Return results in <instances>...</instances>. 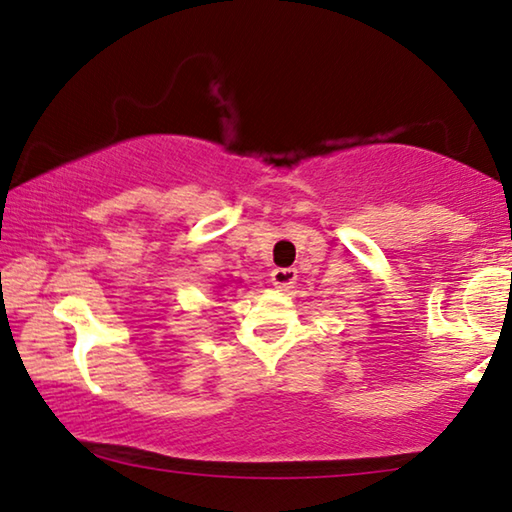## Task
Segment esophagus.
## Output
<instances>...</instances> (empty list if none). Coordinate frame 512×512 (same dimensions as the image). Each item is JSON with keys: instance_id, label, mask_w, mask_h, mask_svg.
I'll return each mask as SVG.
<instances>
[{"instance_id": "obj_1", "label": "esophagus", "mask_w": 512, "mask_h": 512, "mask_svg": "<svg viewBox=\"0 0 512 512\" xmlns=\"http://www.w3.org/2000/svg\"><path fill=\"white\" fill-rule=\"evenodd\" d=\"M296 280H298V271L294 266H280V269L271 271V282L275 285V289L280 291H287L294 287Z\"/></svg>"}]
</instances>
